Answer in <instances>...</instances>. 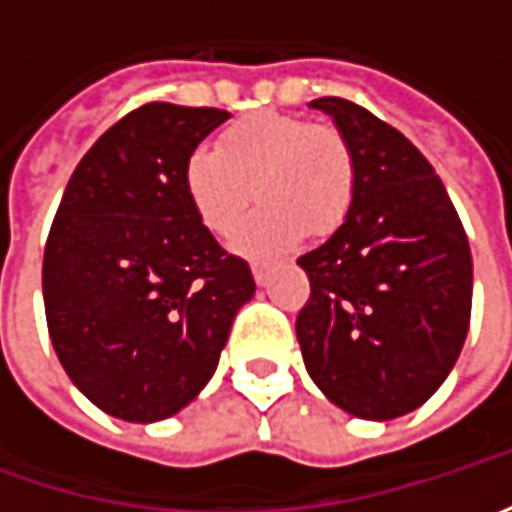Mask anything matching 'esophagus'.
I'll return each mask as SVG.
<instances>
[{
  "label": "esophagus",
  "instance_id": "esophagus-1",
  "mask_svg": "<svg viewBox=\"0 0 512 512\" xmlns=\"http://www.w3.org/2000/svg\"><path fill=\"white\" fill-rule=\"evenodd\" d=\"M250 270H253V279H256L259 285H265L267 273H270V265L262 262V259H253V262H250Z\"/></svg>",
  "mask_w": 512,
  "mask_h": 512
}]
</instances>
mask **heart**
<instances>
[{
    "instance_id": "heart-1",
    "label": "heart",
    "mask_w": 512,
    "mask_h": 512,
    "mask_svg": "<svg viewBox=\"0 0 512 512\" xmlns=\"http://www.w3.org/2000/svg\"><path fill=\"white\" fill-rule=\"evenodd\" d=\"M182 176L199 222L216 236L236 227L253 196L265 199L233 236L242 253H276L305 233L330 236L356 196V159L342 130L282 110L236 119L216 150L187 156Z\"/></svg>"
}]
</instances>
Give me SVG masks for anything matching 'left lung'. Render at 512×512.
<instances>
[{
    "label": "left lung",
    "instance_id": "1",
    "mask_svg": "<svg viewBox=\"0 0 512 512\" xmlns=\"http://www.w3.org/2000/svg\"><path fill=\"white\" fill-rule=\"evenodd\" d=\"M333 116L356 159V196L325 245L299 256L310 299L296 336L310 379L350 416L387 422L422 407L462 353L473 259L462 219L419 148L339 96Z\"/></svg>",
    "mask_w": 512,
    "mask_h": 512
}]
</instances>
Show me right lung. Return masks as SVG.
Instances as JSON below:
<instances>
[{
    "instance_id": "add662e5",
    "label": "right lung",
    "mask_w": 512,
    "mask_h": 512,
    "mask_svg": "<svg viewBox=\"0 0 512 512\" xmlns=\"http://www.w3.org/2000/svg\"><path fill=\"white\" fill-rule=\"evenodd\" d=\"M227 110L150 102L82 156L50 225L42 293L59 362L90 402L162 422L210 382L233 316L256 293L213 239L185 162Z\"/></svg>"
}]
</instances>
